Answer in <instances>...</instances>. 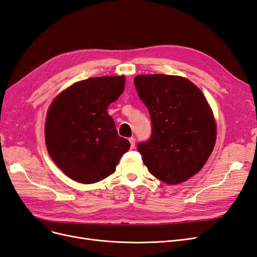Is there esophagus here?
<instances>
[{
  "instance_id": "esophagus-1",
  "label": "esophagus",
  "mask_w": 257,
  "mask_h": 257,
  "mask_svg": "<svg viewBox=\"0 0 257 257\" xmlns=\"http://www.w3.org/2000/svg\"><path fill=\"white\" fill-rule=\"evenodd\" d=\"M130 142H131V148L134 149L135 148V145H136V139L134 137H131L130 139Z\"/></svg>"
}]
</instances>
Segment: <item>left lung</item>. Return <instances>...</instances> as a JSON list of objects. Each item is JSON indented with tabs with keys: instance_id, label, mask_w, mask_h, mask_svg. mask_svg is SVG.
<instances>
[{
	"instance_id": "obj_1",
	"label": "left lung",
	"mask_w": 257,
	"mask_h": 257,
	"mask_svg": "<svg viewBox=\"0 0 257 257\" xmlns=\"http://www.w3.org/2000/svg\"><path fill=\"white\" fill-rule=\"evenodd\" d=\"M149 109L152 135L138 151L149 172L169 184L201 170L216 140V124L202 91L186 78L140 75L134 79Z\"/></svg>"
}]
</instances>
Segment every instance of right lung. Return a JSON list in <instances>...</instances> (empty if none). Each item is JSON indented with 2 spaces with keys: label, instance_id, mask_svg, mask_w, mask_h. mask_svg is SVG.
<instances>
[{
  "label": "right lung",
  "instance_id": "add662e5",
  "mask_svg": "<svg viewBox=\"0 0 257 257\" xmlns=\"http://www.w3.org/2000/svg\"><path fill=\"white\" fill-rule=\"evenodd\" d=\"M124 76L79 81L58 95L45 122V141L51 159L75 181L95 183L116 170L131 147L118 135L107 107L123 93Z\"/></svg>",
  "mask_w": 257,
  "mask_h": 257
}]
</instances>
